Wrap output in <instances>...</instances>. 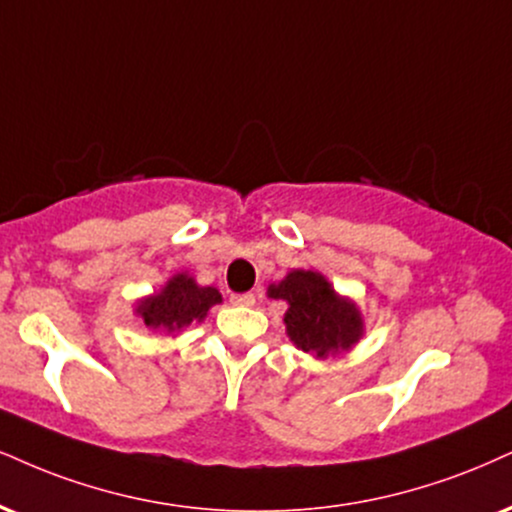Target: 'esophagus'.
Here are the masks:
<instances>
[{
    "label": "esophagus",
    "instance_id": "esophagus-1",
    "mask_svg": "<svg viewBox=\"0 0 512 512\" xmlns=\"http://www.w3.org/2000/svg\"><path fill=\"white\" fill-rule=\"evenodd\" d=\"M230 301L235 306H254L256 304V296L251 292H244V294H232Z\"/></svg>",
    "mask_w": 512,
    "mask_h": 512
}]
</instances>
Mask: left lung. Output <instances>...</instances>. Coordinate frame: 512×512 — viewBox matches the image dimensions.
Segmentation results:
<instances>
[{"instance_id": "8db88e82", "label": "left lung", "mask_w": 512, "mask_h": 512, "mask_svg": "<svg viewBox=\"0 0 512 512\" xmlns=\"http://www.w3.org/2000/svg\"><path fill=\"white\" fill-rule=\"evenodd\" d=\"M270 299L287 301L285 325L296 349L315 358L349 351L363 337V318L351 299L334 292L315 270H292L268 287Z\"/></svg>"}]
</instances>
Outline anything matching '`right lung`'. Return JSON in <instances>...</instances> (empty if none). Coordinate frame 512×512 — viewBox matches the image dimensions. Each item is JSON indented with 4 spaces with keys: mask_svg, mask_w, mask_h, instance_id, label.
Listing matches in <instances>:
<instances>
[{
    "mask_svg": "<svg viewBox=\"0 0 512 512\" xmlns=\"http://www.w3.org/2000/svg\"><path fill=\"white\" fill-rule=\"evenodd\" d=\"M223 301L216 287H199L187 273L173 275L159 294L147 296L137 306L142 323L149 330L180 332L194 320H204L208 308Z\"/></svg>",
    "mask_w": 512,
    "mask_h": 512,
    "instance_id": "add662e5",
    "label": "right lung"
}]
</instances>
